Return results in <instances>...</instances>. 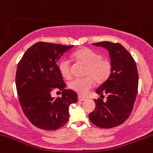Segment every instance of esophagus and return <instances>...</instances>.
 Instances as JSON below:
<instances>
[{
  "instance_id": "1",
  "label": "esophagus",
  "mask_w": 153,
  "mask_h": 153,
  "mask_svg": "<svg viewBox=\"0 0 153 153\" xmlns=\"http://www.w3.org/2000/svg\"><path fill=\"white\" fill-rule=\"evenodd\" d=\"M78 100L79 101V102H82V101L86 100V98L81 97V96H79V97H78Z\"/></svg>"
}]
</instances>
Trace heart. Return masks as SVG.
Segmentation results:
<instances>
[{
	"instance_id": "heart-1",
	"label": "heart",
	"mask_w": 153,
	"mask_h": 153,
	"mask_svg": "<svg viewBox=\"0 0 153 153\" xmlns=\"http://www.w3.org/2000/svg\"><path fill=\"white\" fill-rule=\"evenodd\" d=\"M76 60L87 66L85 75L83 78H75L69 82L70 89L80 95H85L94 85V79L97 83H102L108 78L111 73L112 65L108 59L102 58L100 53L90 48H84L77 50L73 54ZM59 69L65 79L71 76V62L64 58L59 62Z\"/></svg>"
}]
</instances>
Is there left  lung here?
Listing matches in <instances>:
<instances>
[{
  "label": "left lung",
  "instance_id": "obj_1",
  "mask_svg": "<svg viewBox=\"0 0 153 153\" xmlns=\"http://www.w3.org/2000/svg\"><path fill=\"white\" fill-rule=\"evenodd\" d=\"M109 51L111 73L98 87L100 97L108 94L106 102L94 100L95 110L89 114L93 124L101 128H112L123 124L130 116L138 93V74L132 55L122 45L108 41L95 42Z\"/></svg>",
  "mask_w": 153,
  "mask_h": 153
}]
</instances>
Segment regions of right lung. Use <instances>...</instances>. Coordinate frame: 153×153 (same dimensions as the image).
Listing matches in <instances>:
<instances>
[{
  "instance_id": "right-lung-1",
  "label": "right lung",
  "mask_w": 153,
  "mask_h": 153,
  "mask_svg": "<svg viewBox=\"0 0 153 153\" xmlns=\"http://www.w3.org/2000/svg\"><path fill=\"white\" fill-rule=\"evenodd\" d=\"M74 45L40 42L25 52L17 67L15 84L19 102L31 124L45 130L62 127L69 119V106L77 102V94L65 89L57 62ZM53 89L62 97L53 98Z\"/></svg>"
}]
</instances>
